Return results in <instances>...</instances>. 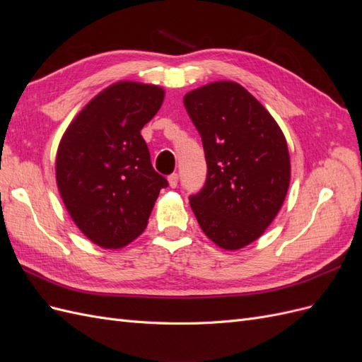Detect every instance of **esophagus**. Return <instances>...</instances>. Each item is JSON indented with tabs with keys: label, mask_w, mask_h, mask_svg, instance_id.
<instances>
[{
	"label": "esophagus",
	"mask_w": 362,
	"mask_h": 362,
	"mask_svg": "<svg viewBox=\"0 0 362 362\" xmlns=\"http://www.w3.org/2000/svg\"><path fill=\"white\" fill-rule=\"evenodd\" d=\"M168 181H169V185H170L172 189L177 187V185H178V173H172V175H169Z\"/></svg>",
	"instance_id": "obj_1"
}]
</instances>
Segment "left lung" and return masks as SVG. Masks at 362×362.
<instances>
[{
    "instance_id": "8db88e82",
    "label": "left lung",
    "mask_w": 362,
    "mask_h": 362,
    "mask_svg": "<svg viewBox=\"0 0 362 362\" xmlns=\"http://www.w3.org/2000/svg\"><path fill=\"white\" fill-rule=\"evenodd\" d=\"M199 131L206 181L190 206L218 247L242 249L262 235L290 185L287 140L276 120L243 86L214 81L184 96Z\"/></svg>"
}]
</instances>
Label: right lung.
Returning <instances> with one entry per match:
<instances>
[{"label": "right lung", "mask_w": 362, "mask_h": 362, "mask_svg": "<svg viewBox=\"0 0 362 362\" xmlns=\"http://www.w3.org/2000/svg\"><path fill=\"white\" fill-rule=\"evenodd\" d=\"M163 100L158 86L115 83L87 103L60 140V196L75 225L98 246L120 249L136 240L168 187L140 134Z\"/></svg>", "instance_id": "obj_1"}]
</instances>
